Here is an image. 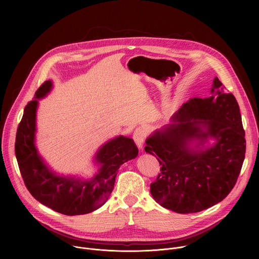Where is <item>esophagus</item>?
Wrapping results in <instances>:
<instances>
[{
  "label": "esophagus",
  "instance_id": "esophagus-1",
  "mask_svg": "<svg viewBox=\"0 0 259 259\" xmlns=\"http://www.w3.org/2000/svg\"><path fill=\"white\" fill-rule=\"evenodd\" d=\"M145 135H146V131L145 129L139 127V128H136L134 130V133H133V139L136 143V145L138 146L139 150H142L143 149V143H144V139H145Z\"/></svg>",
  "mask_w": 259,
  "mask_h": 259
}]
</instances>
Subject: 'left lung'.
I'll list each match as a JSON object with an SVG mask.
<instances>
[{
    "instance_id": "obj_1",
    "label": "left lung",
    "mask_w": 259,
    "mask_h": 259,
    "mask_svg": "<svg viewBox=\"0 0 259 259\" xmlns=\"http://www.w3.org/2000/svg\"><path fill=\"white\" fill-rule=\"evenodd\" d=\"M145 143L144 151L157 155L161 165L151 184L155 201L181 214L210 208L231 193L245 159L239 104L215 77L210 97L183 103Z\"/></svg>"
}]
</instances>
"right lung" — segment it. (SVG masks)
I'll return each instance as SVG.
<instances>
[{
  "mask_svg": "<svg viewBox=\"0 0 259 259\" xmlns=\"http://www.w3.org/2000/svg\"><path fill=\"white\" fill-rule=\"evenodd\" d=\"M52 88V81H46L24 107L15 140L17 163L25 187L35 200L64 215L87 214L107 201L120 166L135 159L138 149L132 138L120 135L106 141L96 152L93 162L98 169L93 177L83 179L54 172L35 146L39 100L46 97Z\"/></svg>",
  "mask_w": 259,
  "mask_h": 259,
  "instance_id": "right-lung-1",
  "label": "right lung"
}]
</instances>
